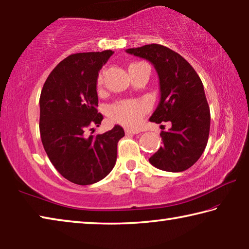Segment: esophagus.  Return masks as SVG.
Segmentation results:
<instances>
[{
    "label": "esophagus",
    "instance_id": "obj_1",
    "mask_svg": "<svg viewBox=\"0 0 249 249\" xmlns=\"http://www.w3.org/2000/svg\"><path fill=\"white\" fill-rule=\"evenodd\" d=\"M125 133L127 134V135H129V134L135 135V134L140 133V130H138V129H129V128H126V129H125Z\"/></svg>",
    "mask_w": 249,
    "mask_h": 249
}]
</instances>
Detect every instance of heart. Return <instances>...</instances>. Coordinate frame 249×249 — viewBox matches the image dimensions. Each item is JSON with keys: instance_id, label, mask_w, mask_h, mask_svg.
<instances>
[{"instance_id": "1", "label": "heart", "mask_w": 249, "mask_h": 249, "mask_svg": "<svg viewBox=\"0 0 249 249\" xmlns=\"http://www.w3.org/2000/svg\"><path fill=\"white\" fill-rule=\"evenodd\" d=\"M142 62H133L129 67L140 66ZM128 67V68H129ZM103 84V74L100 73L98 80H96V86L101 88ZM149 109V105L144 101L137 100H122L114 104L109 105L107 108L108 116L113 121L121 123L127 127H134L140 123L142 117L144 116Z\"/></svg>"}]
</instances>
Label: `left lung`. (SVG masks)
I'll return each mask as SVG.
<instances>
[{
  "instance_id": "1",
  "label": "left lung",
  "mask_w": 249,
  "mask_h": 249,
  "mask_svg": "<svg viewBox=\"0 0 249 249\" xmlns=\"http://www.w3.org/2000/svg\"><path fill=\"white\" fill-rule=\"evenodd\" d=\"M126 52L147 59L158 72L161 96L149 121L171 123L169 130L160 133L163 145L149 162L169 172L189 169L203 154L210 133V107L200 77L182 56L162 45H145Z\"/></svg>"
}]
</instances>
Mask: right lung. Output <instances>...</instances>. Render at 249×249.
I'll return each mask as SVG.
<instances>
[{"label": "right lung", "mask_w": 249, "mask_h": 249, "mask_svg": "<svg viewBox=\"0 0 249 249\" xmlns=\"http://www.w3.org/2000/svg\"><path fill=\"white\" fill-rule=\"evenodd\" d=\"M112 50L70 54L56 66L40 93V138L46 154L64 178L87 185L105 178L114 167L124 129L115 125L96 136L100 126L96 80Z\"/></svg>", "instance_id": "1"}]
</instances>
